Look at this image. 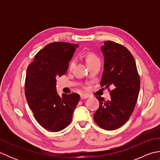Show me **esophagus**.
I'll list each match as a JSON object with an SVG mask.
<instances>
[{
    "instance_id": "obj_1",
    "label": "esophagus",
    "mask_w": 160,
    "mask_h": 160,
    "mask_svg": "<svg viewBox=\"0 0 160 160\" xmlns=\"http://www.w3.org/2000/svg\"><path fill=\"white\" fill-rule=\"evenodd\" d=\"M89 98V96H88V95H85V94H82L80 95V98L82 100H84V99H87V98Z\"/></svg>"
}]
</instances>
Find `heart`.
<instances>
[{"label":"heart","mask_w":160,"mask_h":160,"mask_svg":"<svg viewBox=\"0 0 160 160\" xmlns=\"http://www.w3.org/2000/svg\"><path fill=\"white\" fill-rule=\"evenodd\" d=\"M97 59H98V58L96 56L91 55V54H90V55H88L87 57V62L89 63V62H91V61L95 60H97ZM73 64V62H71V63L70 64V67L72 66Z\"/></svg>","instance_id":"b5f03b06"}]
</instances>
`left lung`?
<instances>
[{
  "instance_id": "left-lung-1",
  "label": "left lung",
  "mask_w": 160,
  "mask_h": 160,
  "mask_svg": "<svg viewBox=\"0 0 160 160\" xmlns=\"http://www.w3.org/2000/svg\"><path fill=\"white\" fill-rule=\"evenodd\" d=\"M104 63L101 87L112 86L111 99L96 96L100 107L93 115L96 123L105 130L121 127L131 117L140 87L136 64L131 52L123 45L111 40L101 47Z\"/></svg>"
}]
</instances>
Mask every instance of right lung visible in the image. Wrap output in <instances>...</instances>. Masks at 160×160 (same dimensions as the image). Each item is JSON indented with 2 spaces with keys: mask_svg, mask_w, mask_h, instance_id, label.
Here are the masks:
<instances>
[{
  "mask_svg": "<svg viewBox=\"0 0 160 160\" xmlns=\"http://www.w3.org/2000/svg\"><path fill=\"white\" fill-rule=\"evenodd\" d=\"M78 45L55 42L37 53L27 69L25 97L36 121L52 132L69 125L80 100L78 93L58 94L56 78L67 73Z\"/></svg>",
  "mask_w": 160,
  "mask_h": 160,
  "instance_id": "right-lung-1",
  "label": "right lung"
}]
</instances>
